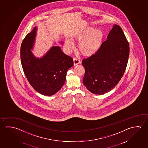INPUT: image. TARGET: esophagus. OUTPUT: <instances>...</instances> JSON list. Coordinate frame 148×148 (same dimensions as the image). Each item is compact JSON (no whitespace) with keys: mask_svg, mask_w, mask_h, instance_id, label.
Wrapping results in <instances>:
<instances>
[{"mask_svg":"<svg viewBox=\"0 0 148 148\" xmlns=\"http://www.w3.org/2000/svg\"><path fill=\"white\" fill-rule=\"evenodd\" d=\"M73 62H74V65L76 66L79 63H80V60L76 58H73Z\"/></svg>","mask_w":148,"mask_h":148,"instance_id":"1","label":"esophagus"}]
</instances>
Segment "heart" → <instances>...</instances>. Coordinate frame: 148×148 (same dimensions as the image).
I'll list each match as a JSON object with an SVG mask.
<instances>
[{
    "label": "heart",
    "instance_id": "1",
    "mask_svg": "<svg viewBox=\"0 0 148 148\" xmlns=\"http://www.w3.org/2000/svg\"><path fill=\"white\" fill-rule=\"evenodd\" d=\"M104 34L101 30L89 28L76 36L75 40L79 43L78 49L80 53L89 57L98 51L101 46ZM66 45L71 50L73 49L74 45L71 42H67Z\"/></svg>",
    "mask_w": 148,
    "mask_h": 148
}]
</instances>
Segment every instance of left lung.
<instances>
[{
	"label": "left lung",
	"mask_w": 148,
	"mask_h": 148,
	"mask_svg": "<svg viewBox=\"0 0 148 148\" xmlns=\"http://www.w3.org/2000/svg\"><path fill=\"white\" fill-rule=\"evenodd\" d=\"M130 45L121 27L114 25L107 40L92 56L84 59L83 83L89 91L103 95L112 90L121 80L126 70Z\"/></svg>",
	"instance_id": "8db88e82"
}]
</instances>
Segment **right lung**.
<instances>
[{
    "label": "right lung",
    "instance_id": "right-lung-1",
    "mask_svg": "<svg viewBox=\"0 0 148 148\" xmlns=\"http://www.w3.org/2000/svg\"><path fill=\"white\" fill-rule=\"evenodd\" d=\"M36 27L26 35L21 47V60L25 75L29 84L41 95H55L63 86L69 68L73 66V60L61 51L59 46H53L41 58L32 53L36 34Z\"/></svg>",
    "mask_w": 148,
    "mask_h": 148
}]
</instances>
